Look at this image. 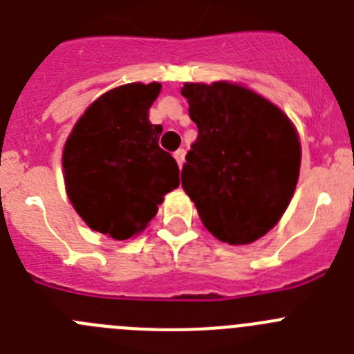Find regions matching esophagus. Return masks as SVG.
I'll use <instances>...</instances> for the list:
<instances>
[{"label":"esophagus","mask_w":354,"mask_h":354,"mask_svg":"<svg viewBox=\"0 0 354 354\" xmlns=\"http://www.w3.org/2000/svg\"><path fill=\"white\" fill-rule=\"evenodd\" d=\"M174 158H175V161H177V165H179V168H183V165H184V158H186V151H184V149L175 151V153H174Z\"/></svg>","instance_id":"obj_1"}]
</instances>
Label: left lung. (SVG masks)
Wrapping results in <instances>:
<instances>
[{"mask_svg":"<svg viewBox=\"0 0 354 354\" xmlns=\"http://www.w3.org/2000/svg\"><path fill=\"white\" fill-rule=\"evenodd\" d=\"M198 137L180 180L217 240L248 245L287 210L301 170V142L287 114L247 86L184 83Z\"/></svg>","mask_w":354,"mask_h":354,"instance_id":"obj_1","label":"left lung"}]
</instances>
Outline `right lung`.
Masks as SVG:
<instances>
[{"label":"right lung","mask_w":354,"mask_h":354,"mask_svg":"<svg viewBox=\"0 0 354 354\" xmlns=\"http://www.w3.org/2000/svg\"><path fill=\"white\" fill-rule=\"evenodd\" d=\"M160 83H129L93 100L62 153L69 201L93 231L129 240L147 227L163 196L179 187V167L149 121Z\"/></svg>","instance_id":"add662e5"}]
</instances>
